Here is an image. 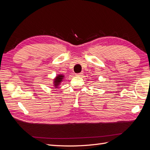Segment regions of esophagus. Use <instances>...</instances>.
Segmentation results:
<instances>
[{
    "label": "esophagus",
    "instance_id": "esophagus-1",
    "mask_svg": "<svg viewBox=\"0 0 150 150\" xmlns=\"http://www.w3.org/2000/svg\"><path fill=\"white\" fill-rule=\"evenodd\" d=\"M83 74V72H80V73H78V74H76V76H81Z\"/></svg>",
    "mask_w": 150,
    "mask_h": 150
}]
</instances>
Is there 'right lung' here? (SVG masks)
I'll return each instance as SVG.
<instances>
[{
    "label": "right lung",
    "instance_id": "add662e5",
    "mask_svg": "<svg viewBox=\"0 0 150 150\" xmlns=\"http://www.w3.org/2000/svg\"><path fill=\"white\" fill-rule=\"evenodd\" d=\"M64 78V76L62 74H58L56 77V78L54 79V86H55V88H58L59 85H60L62 81Z\"/></svg>",
    "mask_w": 150,
    "mask_h": 150
}]
</instances>
